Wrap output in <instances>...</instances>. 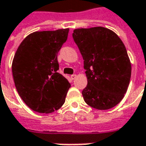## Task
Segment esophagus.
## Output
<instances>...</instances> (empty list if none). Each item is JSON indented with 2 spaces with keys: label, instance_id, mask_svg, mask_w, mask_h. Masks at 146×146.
Wrapping results in <instances>:
<instances>
[{
  "label": "esophagus",
  "instance_id": "obj_1",
  "mask_svg": "<svg viewBox=\"0 0 146 146\" xmlns=\"http://www.w3.org/2000/svg\"><path fill=\"white\" fill-rule=\"evenodd\" d=\"M76 78V75H71V76H70V79H71L72 80H75Z\"/></svg>",
  "mask_w": 146,
  "mask_h": 146
}]
</instances>
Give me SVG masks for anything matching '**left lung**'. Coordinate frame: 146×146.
I'll use <instances>...</instances> for the list:
<instances>
[{"instance_id":"obj_1","label":"left lung","mask_w":146,"mask_h":146,"mask_svg":"<svg viewBox=\"0 0 146 146\" xmlns=\"http://www.w3.org/2000/svg\"><path fill=\"white\" fill-rule=\"evenodd\" d=\"M72 36L86 70L88 84L82 91L84 102L98 110L115 106L126 93L132 73L123 43L102 27L75 29Z\"/></svg>"}]
</instances>
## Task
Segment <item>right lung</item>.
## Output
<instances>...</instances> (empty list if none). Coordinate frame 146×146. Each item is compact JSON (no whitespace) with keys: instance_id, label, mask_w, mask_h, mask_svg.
I'll list each match as a JSON object with an SVG mask.
<instances>
[{"instance_id":"obj_1","label":"right lung","mask_w":146,"mask_h":146,"mask_svg":"<svg viewBox=\"0 0 146 146\" xmlns=\"http://www.w3.org/2000/svg\"><path fill=\"white\" fill-rule=\"evenodd\" d=\"M69 29L36 31L20 44L12 63L15 87L34 111L52 113L65 102L70 83L58 73V53Z\"/></svg>"}]
</instances>
